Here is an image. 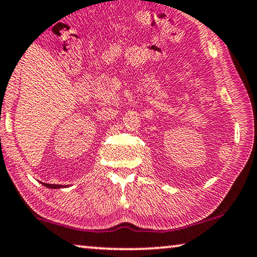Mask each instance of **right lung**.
I'll use <instances>...</instances> for the list:
<instances>
[{
  "label": "right lung",
  "mask_w": 257,
  "mask_h": 257,
  "mask_svg": "<svg viewBox=\"0 0 257 257\" xmlns=\"http://www.w3.org/2000/svg\"><path fill=\"white\" fill-rule=\"evenodd\" d=\"M43 186L48 187V188H62V187H65L63 186V185H55V184H46V183H42Z\"/></svg>",
  "instance_id": "right-lung-1"
}]
</instances>
